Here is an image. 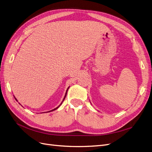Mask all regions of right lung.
Returning <instances> with one entry per match:
<instances>
[{
  "instance_id": "add662e5",
  "label": "right lung",
  "mask_w": 152,
  "mask_h": 152,
  "mask_svg": "<svg viewBox=\"0 0 152 152\" xmlns=\"http://www.w3.org/2000/svg\"><path fill=\"white\" fill-rule=\"evenodd\" d=\"M69 87H68V88H67V90H66V94H65V96H64V99H63V101H62V102H61V104H59V106H58L57 108H54V109H53V110H50V111H49V112H50V111H54V110H56V109H58V108L59 107V106H61V105L62 104V103H63V102H64V98H66V94H67V90H68V89H69ZM14 98H15V96H14ZM15 99L17 100V99H16L15 98Z\"/></svg>"
}]
</instances>
